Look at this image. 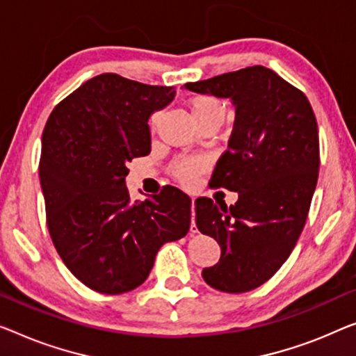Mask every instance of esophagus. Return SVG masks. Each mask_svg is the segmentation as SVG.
<instances>
[{
    "label": "esophagus",
    "instance_id": "obj_1",
    "mask_svg": "<svg viewBox=\"0 0 356 356\" xmlns=\"http://www.w3.org/2000/svg\"><path fill=\"white\" fill-rule=\"evenodd\" d=\"M190 232L196 233L198 229H196V224H195V198H192V224H190Z\"/></svg>",
    "mask_w": 356,
    "mask_h": 356
}]
</instances>
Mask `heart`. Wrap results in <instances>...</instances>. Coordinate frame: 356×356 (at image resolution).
Listing matches in <instances>:
<instances>
[{
	"mask_svg": "<svg viewBox=\"0 0 356 356\" xmlns=\"http://www.w3.org/2000/svg\"><path fill=\"white\" fill-rule=\"evenodd\" d=\"M190 107H192L193 118H200V116H219V118L225 120L224 104L214 97H209V95L195 97L192 100V104H190ZM196 171H198V163L184 161L177 164L176 176L180 180H184V182H188V180L195 176Z\"/></svg>",
	"mask_w": 356,
	"mask_h": 356,
	"instance_id": "heart-1",
	"label": "heart"
}]
</instances>
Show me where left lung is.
<instances>
[{
  "label": "left lung",
  "mask_w": 356,
  "mask_h": 356,
  "mask_svg": "<svg viewBox=\"0 0 356 356\" xmlns=\"http://www.w3.org/2000/svg\"><path fill=\"white\" fill-rule=\"evenodd\" d=\"M185 89L230 99L235 124L211 182L238 201H195L196 227L219 243L203 270L211 288L246 293L270 280L293 252L309 214L320 169V140L305 94L261 65L187 83Z\"/></svg>",
  "instance_id": "8db88e82"
}]
</instances>
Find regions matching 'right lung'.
<instances>
[{"instance_id": "1", "label": "right lung", "mask_w": 356, "mask_h": 356, "mask_svg": "<svg viewBox=\"0 0 356 356\" xmlns=\"http://www.w3.org/2000/svg\"><path fill=\"white\" fill-rule=\"evenodd\" d=\"M174 95L171 86L102 73L63 99L46 123L40 180L47 229L67 268L97 293L136 289L164 243L190 229L192 200L179 188L136 203L126 188V164L150 153L148 118Z\"/></svg>"}]
</instances>
